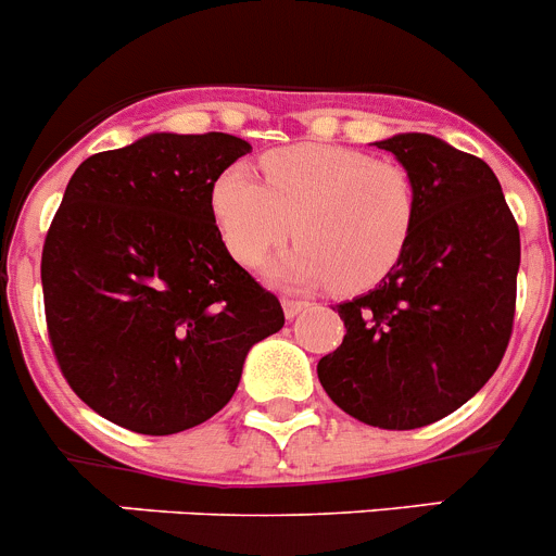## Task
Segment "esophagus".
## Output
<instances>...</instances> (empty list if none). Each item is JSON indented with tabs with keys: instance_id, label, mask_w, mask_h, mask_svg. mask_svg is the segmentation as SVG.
Instances as JSON below:
<instances>
[{
	"instance_id": "obj_1",
	"label": "esophagus",
	"mask_w": 556,
	"mask_h": 556,
	"mask_svg": "<svg viewBox=\"0 0 556 556\" xmlns=\"http://www.w3.org/2000/svg\"><path fill=\"white\" fill-rule=\"evenodd\" d=\"M282 306H285V317H288V320H295V317L301 315V312L306 309V301H293V299H285L282 301Z\"/></svg>"
}]
</instances>
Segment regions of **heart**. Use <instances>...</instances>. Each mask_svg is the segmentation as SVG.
<instances>
[{
  "instance_id": "obj_1",
  "label": "heart",
  "mask_w": 556,
  "mask_h": 556,
  "mask_svg": "<svg viewBox=\"0 0 556 556\" xmlns=\"http://www.w3.org/2000/svg\"><path fill=\"white\" fill-rule=\"evenodd\" d=\"M261 168L266 185L247 163L225 165L208 192L236 263L255 268L295 233L301 244L268 266L274 282L361 293L399 266L418 219V192L402 165L333 143H295L268 152Z\"/></svg>"
}]
</instances>
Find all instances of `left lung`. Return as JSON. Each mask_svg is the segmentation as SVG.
<instances>
[{
  "label": "left lung",
  "mask_w": 556,
  "mask_h": 556,
  "mask_svg": "<svg viewBox=\"0 0 556 556\" xmlns=\"http://www.w3.org/2000/svg\"><path fill=\"white\" fill-rule=\"evenodd\" d=\"M386 149L413 179L418 219L399 266L337 306L342 344L317 377L369 427L418 429L476 396L508 348L521 263L519 225L483 160L427 132Z\"/></svg>",
  "instance_id": "1"
}]
</instances>
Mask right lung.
<instances>
[{
    "label": "right lung",
    "instance_id": "1",
    "mask_svg": "<svg viewBox=\"0 0 556 556\" xmlns=\"http://www.w3.org/2000/svg\"><path fill=\"white\" fill-rule=\"evenodd\" d=\"M252 152L236 135L149 132L84 160L42 247L53 353L73 391L138 434H176L230 402L277 295L230 257L208 192Z\"/></svg>",
    "mask_w": 556,
    "mask_h": 556
}]
</instances>
